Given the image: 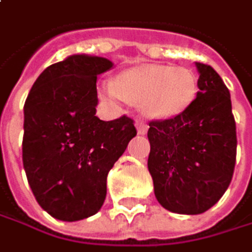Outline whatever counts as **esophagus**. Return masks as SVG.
<instances>
[{"label": "esophagus", "instance_id": "esophagus-1", "mask_svg": "<svg viewBox=\"0 0 252 252\" xmlns=\"http://www.w3.org/2000/svg\"><path fill=\"white\" fill-rule=\"evenodd\" d=\"M136 127H137V133L139 134H146L149 125H148V122L145 119H137L136 121Z\"/></svg>", "mask_w": 252, "mask_h": 252}]
</instances>
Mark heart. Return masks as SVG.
Listing matches in <instances>:
<instances>
[{"label":"heart","instance_id":"b5f03b06","mask_svg":"<svg viewBox=\"0 0 252 252\" xmlns=\"http://www.w3.org/2000/svg\"><path fill=\"white\" fill-rule=\"evenodd\" d=\"M103 95L140 103L148 116L170 119L192 106L198 95V79L188 67L145 64L122 72L115 84H106Z\"/></svg>","mask_w":252,"mask_h":252}]
</instances>
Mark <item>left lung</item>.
I'll use <instances>...</instances> for the list:
<instances>
[{
    "label": "left lung",
    "instance_id": "left-lung-1",
    "mask_svg": "<svg viewBox=\"0 0 252 252\" xmlns=\"http://www.w3.org/2000/svg\"><path fill=\"white\" fill-rule=\"evenodd\" d=\"M198 95L182 115L149 122L148 168L168 211L202 214L227 190L236 162L230 93L208 64L196 63Z\"/></svg>",
    "mask_w": 252,
    "mask_h": 252
}]
</instances>
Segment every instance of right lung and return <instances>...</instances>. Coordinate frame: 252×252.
Masks as SVG:
<instances>
[{"mask_svg": "<svg viewBox=\"0 0 252 252\" xmlns=\"http://www.w3.org/2000/svg\"><path fill=\"white\" fill-rule=\"evenodd\" d=\"M112 66L104 57L69 56L44 69L25 101L23 168L36 202L57 220L101 208L107 173L137 134L128 116H95L97 75Z\"/></svg>", "mask_w": 252, "mask_h": 252, "instance_id": "1", "label": "right lung"}]
</instances>
